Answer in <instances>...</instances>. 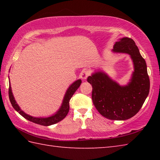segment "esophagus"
I'll return each mask as SVG.
<instances>
[{"label": "esophagus", "instance_id": "esophagus-1", "mask_svg": "<svg viewBox=\"0 0 160 160\" xmlns=\"http://www.w3.org/2000/svg\"><path fill=\"white\" fill-rule=\"evenodd\" d=\"M88 75H89V72H88V70H83L82 71L80 72V76L81 78H82V79L85 80V79H87V78L88 77Z\"/></svg>", "mask_w": 160, "mask_h": 160}]
</instances>
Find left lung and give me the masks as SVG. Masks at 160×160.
Instances as JSON below:
<instances>
[{
	"instance_id": "1",
	"label": "left lung",
	"mask_w": 160,
	"mask_h": 160,
	"mask_svg": "<svg viewBox=\"0 0 160 160\" xmlns=\"http://www.w3.org/2000/svg\"><path fill=\"white\" fill-rule=\"evenodd\" d=\"M112 51L131 57L134 70L128 84L120 85L102 70L89 76L88 82L92 86V99L100 114L111 120L123 121L141 109L150 92V79L145 59L131 38L119 39Z\"/></svg>"
}]
</instances>
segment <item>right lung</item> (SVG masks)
<instances>
[{
  "label": "right lung",
  "instance_id": "right-lung-1",
  "mask_svg": "<svg viewBox=\"0 0 160 160\" xmlns=\"http://www.w3.org/2000/svg\"><path fill=\"white\" fill-rule=\"evenodd\" d=\"M81 82H82V80L80 79L77 80L69 86V88H68V90L66 92V94H65L61 106L59 108V109L55 113H53V114L49 116H47V117H34V116H30L28 114V113H26L25 112H24L23 111L20 109V107H19V105L15 101V97L13 96L12 92L11 86H10V82L9 83V99L12 107L14 108V109L15 111H17L21 116H22L24 118L27 119V120L32 121V122L37 124H39V125L46 126H51L59 122V121L63 120V119L66 117L68 113L69 112L70 99H71L72 96L73 95L75 91H76L78 88L80 86Z\"/></svg>",
  "mask_w": 160,
  "mask_h": 160
}]
</instances>
